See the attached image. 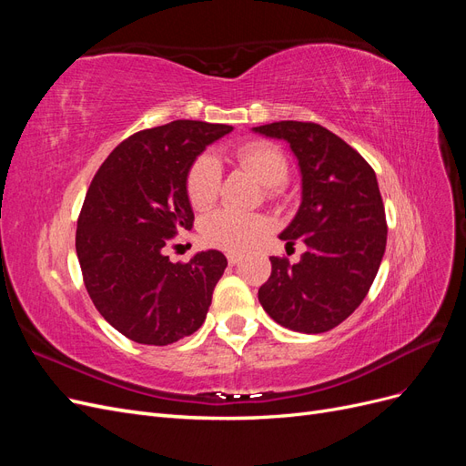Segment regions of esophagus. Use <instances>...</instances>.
<instances>
[{"instance_id": "1", "label": "esophagus", "mask_w": 466, "mask_h": 466, "mask_svg": "<svg viewBox=\"0 0 466 466\" xmlns=\"http://www.w3.org/2000/svg\"><path fill=\"white\" fill-rule=\"evenodd\" d=\"M241 255H238V252H229V255H228V262L231 264V266H235V264H238V262H241Z\"/></svg>"}]
</instances>
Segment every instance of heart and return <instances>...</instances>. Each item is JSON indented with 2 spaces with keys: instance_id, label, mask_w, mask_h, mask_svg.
I'll use <instances>...</instances> for the list:
<instances>
[{
  "instance_id": "heart-1",
  "label": "heart",
  "mask_w": 466,
  "mask_h": 466,
  "mask_svg": "<svg viewBox=\"0 0 466 466\" xmlns=\"http://www.w3.org/2000/svg\"><path fill=\"white\" fill-rule=\"evenodd\" d=\"M235 159L241 163L247 171L255 175L264 187H270L272 192L281 187L288 178L289 165L284 151L270 142H247L235 149ZM221 180L219 163L209 157V155H200L190 165L185 188L188 202L196 209H208L218 200ZM270 223L258 214H241L233 209H218L209 214L200 223V237L208 247L241 252L255 245L258 238L268 231Z\"/></svg>"
}]
</instances>
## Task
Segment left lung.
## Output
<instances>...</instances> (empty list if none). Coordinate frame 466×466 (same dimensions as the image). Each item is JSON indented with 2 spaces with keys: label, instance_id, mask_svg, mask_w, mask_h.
Listing matches in <instances>:
<instances>
[{
  "label": "left lung",
  "instance_id": "8db88e82",
  "mask_svg": "<svg viewBox=\"0 0 466 466\" xmlns=\"http://www.w3.org/2000/svg\"><path fill=\"white\" fill-rule=\"evenodd\" d=\"M286 139L301 171V206L279 238L307 250L291 264L270 257L258 289L264 311L295 332L338 327L368 295L387 247V219L371 165L315 122L281 120L252 128Z\"/></svg>",
  "mask_w": 466,
  "mask_h": 466
}]
</instances>
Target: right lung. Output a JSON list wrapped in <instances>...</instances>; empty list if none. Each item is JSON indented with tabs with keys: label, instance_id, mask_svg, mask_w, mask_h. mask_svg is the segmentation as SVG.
<instances>
[{
	"label": "right lung",
	"instance_id": "right-lung-1",
	"mask_svg": "<svg viewBox=\"0 0 466 466\" xmlns=\"http://www.w3.org/2000/svg\"><path fill=\"white\" fill-rule=\"evenodd\" d=\"M233 126L175 120L142 130L98 167L77 219L76 250L96 311L137 344L167 346L202 327L228 258L206 250L173 264L165 247L192 229L185 180Z\"/></svg>",
	"mask_w": 466,
	"mask_h": 466
}]
</instances>
